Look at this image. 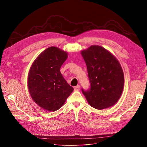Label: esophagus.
I'll return each mask as SVG.
<instances>
[{"mask_svg":"<svg viewBox=\"0 0 147 147\" xmlns=\"http://www.w3.org/2000/svg\"><path fill=\"white\" fill-rule=\"evenodd\" d=\"M79 90H80V86L79 85H77V86L74 87V91H79Z\"/></svg>","mask_w":147,"mask_h":147,"instance_id":"obj_1","label":"esophagus"}]
</instances>
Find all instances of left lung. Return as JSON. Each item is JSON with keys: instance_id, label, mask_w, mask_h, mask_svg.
I'll return each mask as SVG.
<instances>
[{"instance_id": "8db88e82", "label": "left lung", "mask_w": 147, "mask_h": 147, "mask_svg": "<svg viewBox=\"0 0 147 147\" xmlns=\"http://www.w3.org/2000/svg\"><path fill=\"white\" fill-rule=\"evenodd\" d=\"M86 64L90 90L82 92L92 107L102 110L114 105L124 88L122 67L114 55L104 47L91 45L81 51Z\"/></svg>"}]
</instances>
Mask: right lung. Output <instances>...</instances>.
<instances>
[{"mask_svg":"<svg viewBox=\"0 0 147 147\" xmlns=\"http://www.w3.org/2000/svg\"><path fill=\"white\" fill-rule=\"evenodd\" d=\"M67 57L66 51L56 47H49L37 57L29 69L30 95L39 107L48 112H55L63 107L74 90L60 72Z\"/></svg>","mask_w":147,"mask_h":147,"instance_id":"obj_1","label":"right lung"}]
</instances>
